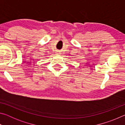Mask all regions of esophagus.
I'll return each mask as SVG.
<instances>
[{
  "label": "esophagus",
  "mask_w": 125,
  "mask_h": 125,
  "mask_svg": "<svg viewBox=\"0 0 125 125\" xmlns=\"http://www.w3.org/2000/svg\"><path fill=\"white\" fill-rule=\"evenodd\" d=\"M57 54H61V53H60V51H57Z\"/></svg>",
  "instance_id": "1"
}]
</instances>
